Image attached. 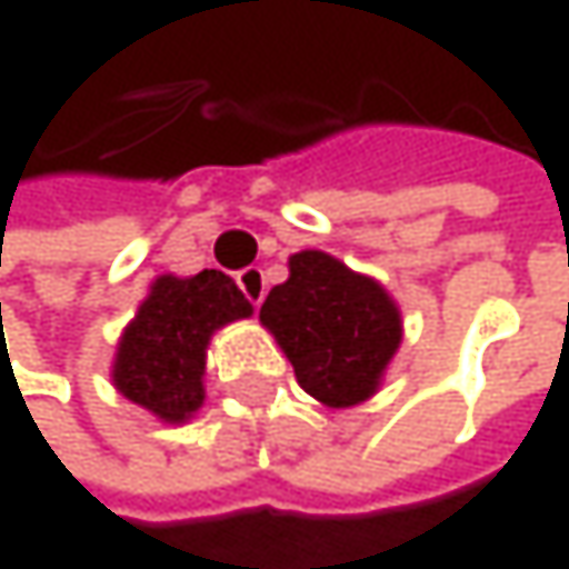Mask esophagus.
<instances>
[{"mask_svg": "<svg viewBox=\"0 0 569 569\" xmlns=\"http://www.w3.org/2000/svg\"><path fill=\"white\" fill-rule=\"evenodd\" d=\"M238 288H241V291H244V298L258 308V305L264 301V295H268L264 271H261V268H244V271L238 274Z\"/></svg>", "mask_w": 569, "mask_h": 569, "instance_id": "1", "label": "esophagus"}]
</instances>
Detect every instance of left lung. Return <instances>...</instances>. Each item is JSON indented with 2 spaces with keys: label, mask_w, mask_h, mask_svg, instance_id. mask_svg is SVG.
I'll use <instances>...</instances> for the list:
<instances>
[{
  "label": "left lung",
  "mask_w": 569,
  "mask_h": 569,
  "mask_svg": "<svg viewBox=\"0 0 569 569\" xmlns=\"http://www.w3.org/2000/svg\"><path fill=\"white\" fill-rule=\"evenodd\" d=\"M298 386L328 409L372 399L402 345V311L382 281L325 251L288 258V281L261 305Z\"/></svg>",
  "instance_id": "left-lung-1"
}]
</instances>
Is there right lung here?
<instances>
[{"mask_svg": "<svg viewBox=\"0 0 569 569\" xmlns=\"http://www.w3.org/2000/svg\"><path fill=\"white\" fill-rule=\"evenodd\" d=\"M254 308L224 271L160 274L117 341L113 389L167 426H183L203 406L210 335Z\"/></svg>", "mask_w": 569, "mask_h": 569, "instance_id": "right-lung-1", "label": "right lung"}]
</instances>
